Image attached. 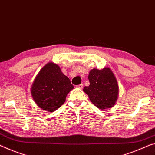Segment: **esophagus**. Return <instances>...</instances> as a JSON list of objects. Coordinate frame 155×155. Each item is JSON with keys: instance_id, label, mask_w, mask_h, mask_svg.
<instances>
[{"instance_id": "34e87169", "label": "esophagus", "mask_w": 155, "mask_h": 155, "mask_svg": "<svg viewBox=\"0 0 155 155\" xmlns=\"http://www.w3.org/2000/svg\"><path fill=\"white\" fill-rule=\"evenodd\" d=\"M76 87H77L78 88H80V89H82V88H83V84H78V85L76 86Z\"/></svg>"}]
</instances>
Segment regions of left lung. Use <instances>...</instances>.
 Segmentation results:
<instances>
[{"mask_svg":"<svg viewBox=\"0 0 155 155\" xmlns=\"http://www.w3.org/2000/svg\"><path fill=\"white\" fill-rule=\"evenodd\" d=\"M88 78L90 84L84 87L83 91L89 96L92 103L101 109L113 107L118 99V85L110 68H94Z\"/></svg>","mask_w":155,"mask_h":155,"instance_id":"left-lung-1","label":"left lung"}]
</instances>
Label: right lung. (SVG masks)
<instances>
[{"label": "right lung", "mask_w": 155, "mask_h": 155, "mask_svg": "<svg viewBox=\"0 0 155 155\" xmlns=\"http://www.w3.org/2000/svg\"><path fill=\"white\" fill-rule=\"evenodd\" d=\"M73 89L69 78L64 75L57 64L50 62L35 78L31 94L40 108L53 112L64 103L66 96Z\"/></svg>", "instance_id": "obj_1"}]
</instances>
